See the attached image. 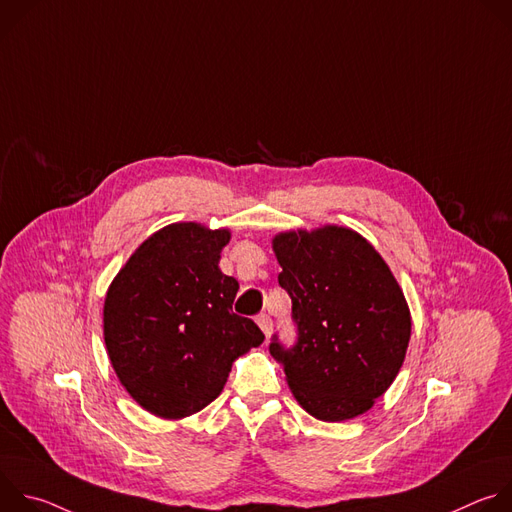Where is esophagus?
<instances>
[{
	"label": "esophagus",
	"mask_w": 512,
	"mask_h": 512,
	"mask_svg": "<svg viewBox=\"0 0 512 512\" xmlns=\"http://www.w3.org/2000/svg\"><path fill=\"white\" fill-rule=\"evenodd\" d=\"M255 320H257V324H259V328L265 332V336H269L271 330H273V320H271V316H269V314H259Z\"/></svg>",
	"instance_id": "34e87169"
}]
</instances>
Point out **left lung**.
Masks as SVG:
<instances>
[{"label":"left lung","mask_w":512,"mask_h":512,"mask_svg":"<svg viewBox=\"0 0 512 512\" xmlns=\"http://www.w3.org/2000/svg\"><path fill=\"white\" fill-rule=\"evenodd\" d=\"M273 251L298 340L285 346L273 334L269 352L291 393L322 421L369 411L395 381L411 336L397 279L367 239L344 227L281 233Z\"/></svg>","instance_id":"1"}]
</instances>
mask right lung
I'll use <instances>...</instances> for the list:
<instances>
[{"instance_id":"1","label":"right lung","mask_w":512,"mask_h":512,"mask_svg":"<svg viewBox=\"0 0 512 512\" xmlns=\"http://www.w3.org/2000/svg\"><path fill=\"white\" fill-rule=\"evenodd\" d=\"M229 231L176 223L143 241L113 279L103 310L107 354L127 393L164 419L221 395L233 360L263 342L237 316L235 277L218 269Z\"/></svg>"}]
</instances>
